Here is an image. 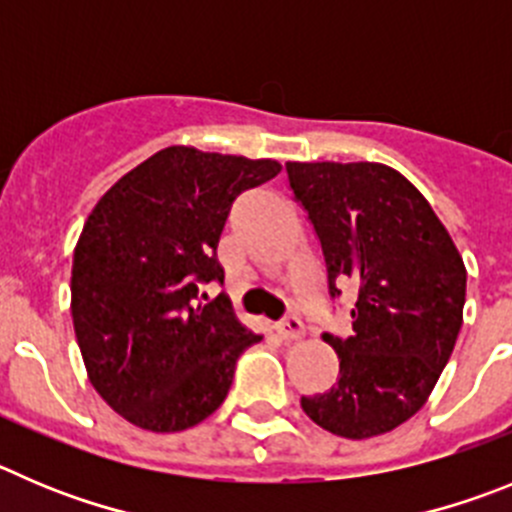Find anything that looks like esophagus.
Returning <instances> with one entry per match:
<instances>
[{
	"instance_id": "esophagus-1",
	"label": "esophagus",
	"mask_w": 512,
	"mask_h": 512,
	"mask_svg": "<svg viewBox=\"0 0 512 512\" xmlns=\"http://www.w3.org/2000/svg\"><path fill=\"white\" fill-rule=\"evenodd\" d=\"M303 321L298 319L296 313H288L283 321L278 324V334L283 336V339H288V342H293V339H301L303 336Z\"/></svg>"
}]
</instances>
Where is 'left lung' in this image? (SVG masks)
Instances as JSON below:
<instances>
[{
    "label": "left lung",
    "mask_w": 512,
    "mask_h": 512,
    "mask_svg": "<svg viewBox=\"0 0 512 512\" xmlns=\"http://www.w3.org/2000/svg\"><path fill=\"white\" fill-rule=\"evenodd\" d=\"M326 265L329 298L357 283L349 336L326 393L303 395L313 423L344 439L388 434L434 390L462 329L467 270L431 204L380 163H285Z\"/></svg>",
    "instance_id": "obj_1"
}]
</instances>
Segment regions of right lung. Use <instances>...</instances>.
Listing matches in <instances>:
<instances>
[{"mask_svg": "<svg viewBox=\"0 0 512 512\" xmlns=\"http://www.w3.org/2000/svg\"><path fill=\"white\" fill-rule=\"evenodd\" d=\"M275 160L165 147L99 199L73 250L71 313L96 393L155 434L183 431L224 403L239 354L257 344L227 296L216 245L239 193Z\"/></svg>", "mask_w": 512, "mask_h": 512, "instance_id": "1", "label": "right lung"}]
</instances>
